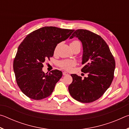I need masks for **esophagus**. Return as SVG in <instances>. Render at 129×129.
I'll list each match as a JSON object with an SVG mask.
<instances>
[{"label":"esophagus","instance_id":"1","mask_svg":"<svg viewBox=\"0 0 129 129\" xmlns=\"http://www.w3.org/2000/svg\"><path fill=\"white\" fill-rule=\"evenodd\" d=\"M62 74H63V75H64V76H66V75H68V73L67 72H64L62 73Z\"/></svg>","mask_w":129,"mask_h":129}]
</instances>
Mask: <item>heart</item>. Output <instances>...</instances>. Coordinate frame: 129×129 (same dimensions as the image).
Listing matches in <instances>:
<instances>
[{
	"label": "heart",
	"mask_w": 129,
	"mask_h": 129,
	"mask_svg": "<svg viewBox=\"0 0 129 129\" xmlns=\"http://www.w3.org/2000/svg\"><path fill=\"white\" fill-rule=\"evenodd\" d=\"M71 45H79L81 47V43L79 41L74 40L71 43ZM76 65V62L73 60H63L59 63L60 67L62 69L67 71H69L71 69V68L75 66Z\"/></svg>",
	"instance_id": "b5f03b06"
}]
</instances>
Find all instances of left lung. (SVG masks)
<instances>
[{
    "instance_id": "left-lung-1",
    "label": "left lung",
    "mask_w": 129,
    "mask_h": 129,
    "mask_svg": "<svg viewBox=\"0 0 129 129\" xmlns=\"http://www.w3.org/2000/svg\"><path fill=\"white\" fill-rule=\"evenodd\" d=\"M77 38L83 47L81 72L88 74L84 79L72 74L73 81L68 86L70 94L82 103L100 99L112 84L115 62L109 47L101 36L86 29L76 30L70 37Z\"/></svg>"
}]
</instances>
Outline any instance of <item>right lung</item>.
I'll list each match as a JSON object with an SVG mask.
<instances>
[{"instance_id": "1", "label": "right lung", "mask_w": 129, "mask_h": 129, "mask_svg": "<svg viewBox=\"0 0 129 129\" xmlns=\"http://www.w3.org/2000/svg\"><path fill=\"white\" fill-rule=\"evenodd\" d=\"M74 30L42 27L28 34L19 45L13 67L17 85L28 97L40 100L53 92L62 73L55 69L45 73L43 64L53 56L57 45L67 40Z\"/></svg>"}]
</instances>
